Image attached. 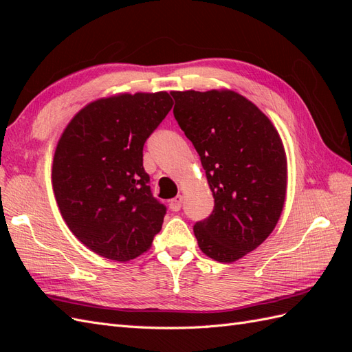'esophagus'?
Returning <instances> with one entry per match:
<instances>
[{
  "label": "esophagus",
  "instance_id": "34e87169",
  "mask_svg": "<svg viewBox=\"0 0 352 352\" xmlns=\"http://www.w3.org/2000/svg\"><path fill=\"white\" fill-rule=\"evenodd\" d=\"M182 201H184L182 195H177L170 201V208H172V211H179L180 207H182Z\"/></svg>",
  "mask_w": 352,
  "mask_h": 352
}]
</instances>
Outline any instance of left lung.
Returning <instances> with one entry per match:
<instances>
[{
  "mask_svg": "<svg viewBox=\"0 0 352 352\" xmlns=\"http://www.w3.org/2000/svg\"><path fill=\"white\" fill-rule=\"evenodd\" d=\"M170 94L175 119L195 146L214 197L211 214L195 223V238L210 258L236 261L265 241L282 214V140L269 117L236 92Z\"/></svg>",
  "mask_w": 352,
  "mask_h": 352,
  "instance_id": "obj_1",
  "label": "left lung"
}]
</instances>
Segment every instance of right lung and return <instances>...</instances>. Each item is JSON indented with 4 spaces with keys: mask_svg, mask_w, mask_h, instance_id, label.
I'll list each match as a JSON object with an SVG mask.
<instances>
[{
    "mask_svg": "<svg viewBox=\"0 0 352 352\" xmlns=\"http://www.w3.org/2000/svg\"><path fill=\"white\" fill-rule=\"evenodd\" d=\"M172 107L167 92L101 98L74 116L60 138L51 175L60 212L101 257L133 260L162 230L167 208L151 194L142 151Z\"/></svg>",
    "mask_w": 352,
    "mask_h": 352,
    "instance_id": "add662e5",
    "label": "right lung"
}]
</instances>
